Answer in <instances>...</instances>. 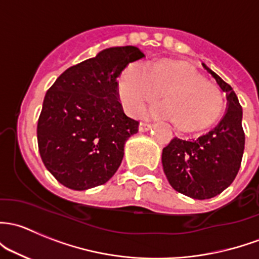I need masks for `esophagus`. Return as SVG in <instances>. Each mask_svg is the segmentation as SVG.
<instances>
[{"instance_id": "1", "label": "esophagus", "mask_w": 259, "mask_h": 259, "mask_svg": "<svg viewBox=\"0 0 259 259\" xmlns=\"http://www.w3.org/2000/svg\"><path fill=\"white\" fill-rule=\"evenodd\" d=\"M150 127L151 124L148 121H140V124H139V130H140V132H148Z\"/></svg>"}]
</instances>
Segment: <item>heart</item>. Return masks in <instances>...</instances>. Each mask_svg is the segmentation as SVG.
Masks as SVG:
<instances>
[{"instance_id":"heart-1","label":"heart","mask_w":259,"mask_h":259,"mask_svg":"<svg viewBox=\"0 0 259 259\" xmlns=\"http://www.w3.org/2000/svg\"><path fill=\"white\" fill-rule=\"evenodd\" d=\"M161 93L164 104L154 111L170 118L180 132L207 130L225 110L221 89L186 61L160 59L148 68L130 64L119 78V95L129 114H137L144 104L159 99Z\"/></svg>"}]
</instances>
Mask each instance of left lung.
Returning a JSON list of instances; mask_svg holds the SVG:
<instances>
[{"label":"left lung","instance_id":"1","mask_svg":"<svg viewBox=\"0 0 259 259\" xmlns=\"http://www.w3.org/2000/svg\"><path fill=\"white\" fill-rule=\"evenodd\" d=\"M203 67L227 93V111L214 129L198 139L174 138L161 157L171 186L197 200L214 197L232 184L241 167L246 141L237 95L230 84L205 64Z\"/></svg>","mask_w":259,"mask_h":259}]
</instances>
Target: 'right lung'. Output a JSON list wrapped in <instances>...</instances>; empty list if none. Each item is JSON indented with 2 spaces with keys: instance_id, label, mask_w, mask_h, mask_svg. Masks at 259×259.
<instances>
[{
  "instance_id": "right-lung-1",
  "label": "right lung",
  "mask_w": 259,
  "mask_h": 259,
  "mask_svg": "<svg viewBox=\"0 0 259 259\" xmlns=\"http://www.w3.org/2000/svg\"><path fill=\"white\" fill-rule=\"evenodd\" d=\"M133 46L108 48L64 70L46 93L37 124L38 150L47 170L65 187L105 184L124 156L139 121L118 102V77L143 58Z\"/></svg>"
}]
</instances>
